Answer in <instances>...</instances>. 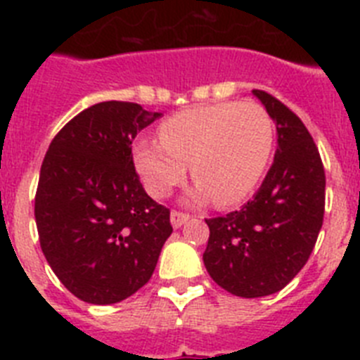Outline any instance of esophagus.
I'll list each match as a JSON object with an SVG mask.
<instances>
[{"mask_svg":"<svg viewBox=\"0 0 360 360\" xmlns=\"http://www.w3.org/2000/svg\"><path fill=\"white\" fill-rule=\"evenodd\" d=\"M189 218L191 216L184 211H176V209H174V211H171V224H173L174 229L182 227V225L186 224Z\"/></svg>","mask_w":360,"mask_h":360,"instance_id":"obj_1","label":"esophagus"}]
</instances>
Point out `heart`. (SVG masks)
Instances as JSON below:
<instances>
[{
    "instance_id": "obj_1",
    "label": "heart",
    "mask_w": 360,
    "mask_h": 360,
    "mask_svg": "<svg viewBox=\"0 0 360 360\" xmlns=\"http://www.w3.org/2000/svg\"><path fill=\"white\" fill-rule=\"evenodd\" d=\"M157 141H141L133 160L153 196L164 198L186 180L187 164L196 187L193 200L236 205L252 193L274 148V122L262 104H203L165 119Z\"/></svg>"
}]
</instances>
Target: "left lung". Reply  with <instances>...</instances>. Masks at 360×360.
Here are the masks:
<instances>
[{"label": "left lung", "mask_w": 360, "mask_h": 360, "mask_svg": "<svg viewBox=\"0 0 360 360\" xmlns=\"http://www.w3.org/2000/svg\"><path fill=\"white\" fill-rule=\"evenodd\" d=\"M278 131L274 164L252 200L240 211L205 219L203 263L224 290L263 297L285 288L307 265L324 216L319 149L303 120L263 90H252Z\"/></svg>", "instance_id": "obj_1"}]
</instances>
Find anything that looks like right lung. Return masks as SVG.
<instances>
[{
    "label": "right lung",
    "mask_w": 360,
    "mask_h": 360,
    "mask_svg": "<svg viewBox=\"0 0 360 360\" xmlns=\"http://www.w3.org/2000/svg\"><path fill=\"white\" fill-rule=\"evenodd\" d=\"M160 113L106 101L53 136L36 191L39 243L59 281L91 304L119 303L151 279L173 227L141 184L131 142Z\"/></svg>",
    "instance_id": "right-lung-1"
}]
</instances>
